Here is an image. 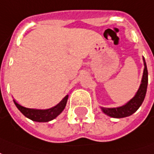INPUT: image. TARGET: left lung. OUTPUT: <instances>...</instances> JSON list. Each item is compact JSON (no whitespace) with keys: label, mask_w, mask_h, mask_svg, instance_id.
Here are the masks:
<instances>
[{"label":"left lung","mask_w":154,"mask_h":154,"mask_svg":"<svg viewBox=\"0 0 154 154\" xmlns=\"http://www.w3.org/2000/svg\"><path fill=\"white\" fill-rule=\"evenodd\" d=\"M143 65H144L143 78H142L140 88L135 94V96L130 102H128L125 105L120 106V107H116V108L102 107V110L105 114L109 116H112V117H114V118L126 117V116H129L135 112L137 110L139 109V107L141 106V104L143 103V100H144L145 95H146L147 86H148V69H147L146 62H145L144 58H143Z\"/></svg>","instance_id":"left-lung-1"}]
</instances>
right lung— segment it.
<instances>
[{
    "label": "right lung",
    "instance_id": "add662e5",
    "mask_svg": "<svg viewBox=\"0 0 154 154\" xmlns=\"http://www.w3.org/2000/svg\"><path fill=\"white\" fill-rule=\"evenodd\" d=\"M68 99V95L64 97L62 101L59 104L54 107H51L50 109L47 110H38V109H31V108H26L24 106H20L14 100V103L17 108L20 110L21 112L26 117L29 118L32 121L38 122H48L51 121L57 117V116L61 113V112L65 109L66 103Z\"/></svg>",
    "mask_w": 154,
    "mask_h": 154
}]
</instances>
